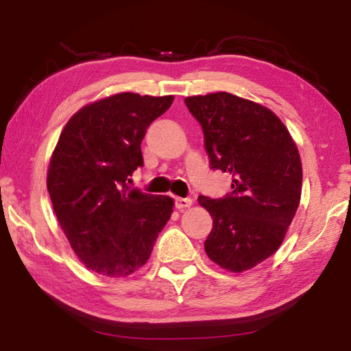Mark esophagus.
Returning <instances> with one entry per match:
<instances>
[{"label":"esophagus","mask_w":351,"mask_h":351,"mask_svg":"<svg viewBox=\"0 0 351 351\" xmlns=\"http://www.w3.org/2000/svg\"><path fill=\"white\" fill-rule=\"evenodd\" d=\"M174 204L177 209H186V207L192 206V198H182V197H176L174 198Z\"/></svg>","instance_id":"obj_1"}]
</instances>
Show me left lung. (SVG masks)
<instances>
[{
    "label": "left lung",
    "instance_id": "1",
    "mask_svg": "<svg viewBox=\"0 0 351 351\" xmlns=\"http://www.w3.org/2000/svg\"><path fill=\"white\" fill-rule=\"evenodd\" d=\"M203 128L212 169L232 176L223 198L198 197L213 227L204 250L241 273L280 247L302 197V160L288 128L267 107L227 92L184 98Z\"/></svg>",
    "mask_w": 351,
    "mask_h": 351
}]
</instances>
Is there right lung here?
<instances>
[{
  "instance_id": "1",
  "label": "right lung",
  "mask_w": 351,
  "mask_h": 351,
  "mask_svg": "<svg viewBox=\"0 0 351 351\" xmlns=\"http://www.w3.org/2000/svg\"><path fill=\"white\" fill-rule=\"evenodd\" d=\"M173 95L117 94L84 106L68 121L49 162L47 188L71 247L89 269L125 277L145 265L173 199L130 188L144 167L147 128Z\"/></svg>"
}]
</instances>
